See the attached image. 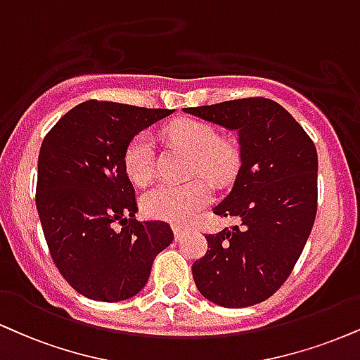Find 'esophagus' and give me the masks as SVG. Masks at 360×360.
<instances>
[{"label":"esophagus","instance_id":"obj_1","mask_svg":"<svg viewBox=\"0 0 360 360\" xmlns=\"http://www.w3.org/2000/svg\"><path fill=\"white\" fill-rule=\"evenodd\" d=\"M172 231H174V238L177 241L181 240V238L184 236V233H186V229L183 228V226H177V224H174V226H172Z\"/></svg>","mask_w":360,"mask_h":360}]
</instances>
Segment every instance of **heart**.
<instances>
[{"instance_id": "obj_1", "label": "heart", "mask_w": 360, "mask_h": 360, "mask_svg": "<svg viewBox=\"0 0 360 360\" xmlns=\"http://www.w3.org/2000/svg\"><path fill=\"white\" fill-rule=\"evenodd\" d=\"M167 137L184 146L194 155L193 169L196 174H206L213 181L224 183L236 169V150L219 141L211 125L199 120H179L169 125ZM124 167L129 179L146 184L154 172V139L141 132L131 139L124 153ZM213 198V188L205 177L188 184L161 183L142 196V210L154 219L169 223H188Z\"/></svg>"}]
</instances>
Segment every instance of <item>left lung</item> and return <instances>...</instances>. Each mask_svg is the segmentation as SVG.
<instances>
[{"mask_svg":"<svg viewBox=\"0 0 360 360\" xmlns=\"http://www.w3.org/2000/svg\"><path fill=\"white\" fill-rule=\"evenodd\" d=\"M238 134L240 169L226 198L213 207L241 226L207 235L193 263L202 297L226 309L270 298L292 274L317 213L319 159L311 139L280 103L241 98L183 109Z\"/></svg>","mask_w":360,"mask_h":360,"instance_id":"1","label":"left lung"}]
</instances>
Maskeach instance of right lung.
<instances>
[{
	"label": "right lung",
	"mask_w": 360,
	"mask_h": 360,
	"mask_svg": "<svg viewBox=\"0 0 360 360\" xmlns=\"http://www.w3.org/2000/svg\"><path fill=\"white\" fill-rule=\"evenodd\" d=\"M172 112L89 101L67 112L43 141L37 183L43 235L60 274L86 298L137 295L154 258L174 240L167 223L137 221L124 167L131 139Z\"/></svg>",
	"instance_id": "right-lung-1"
}]
</instances>
